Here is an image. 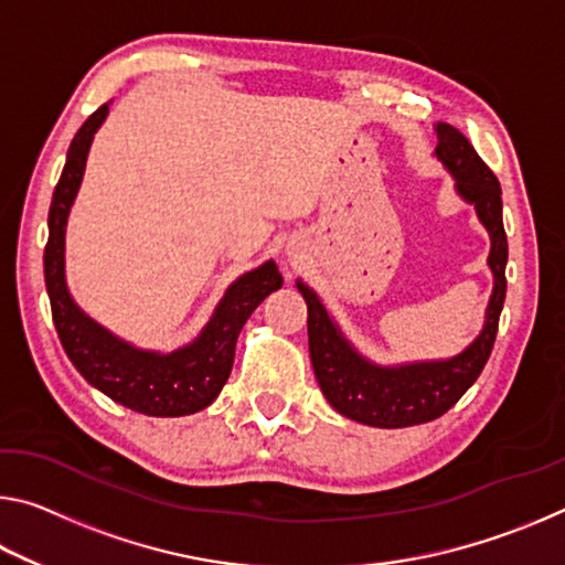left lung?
Listing matches in <instances>:
<instances>
[{"label": "left lung", "instance_id": "8db88e82", "mask_svg": "<svg viewBox=\"0 0 565 565\" xmlns=\"http://www.w3.org/2000/svg\"><path fill=\"white\" fill-rule=\"evenodd\" d=\"M434 131L438 139L434 157L454 177L456 194L473 206L478 222L491 238L486 264L493 274V291L478 337L461 353L448 359L376 363L343 337L319 294L296 279V289L301 291L309 309V353L321 394L341 416L376 428H406L444 416L481 376L491 356L505 299L509 242L503 232L499 179L451 124L438 121Z\"/></svg>", "mask_w": 565, "mask_h": 565}]
</instances>
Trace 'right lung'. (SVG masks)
Segmentation results:
<instances>
[{
    "label": "right lung",
    "mask_w": 565,
    "mask_h": 565,
    "mask_svg": "<svg viewBox=\"0 0 565 565\" xmlns=\"http://www.w3.org/2000/svg\"><path fill=\"white\" fill-rule=\"evenodd\" d=\"M107 114L109 104H104L76 131L52 196L50 242L44 248V281L52 319L74 369L102 394L145 416H189L222 394L234 366L238 331L266 296L281 289L284 279L271 259L242 274L228 284L196 339L174 351L134 347L94 321L74 301L66 284V222L79 194L94 134Z\"/></svg>",
    "instance_id": "add662e5"
}]
</instances>
